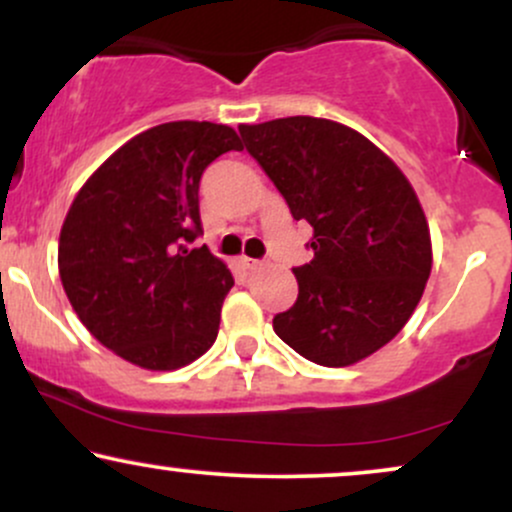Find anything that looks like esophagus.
I'll return each instance as SVG.
<instances>
[{
	"label": "esophagus",
	"instance_id": "esophagus-1",
	"mask_svg": "<svg viewBox=\"0 0 512 512\" xmlns=\"http://www.w3.org/2000/svg\"><path fill=\"white\" fill-rule=\"evenodd\" d=\"M240 262H243V267L248 269V272H255V269L262 267V262L260 260H252V257H243V260H240Z\"/></svg>",
	"mask_w": 512,
	"mask_h": 512
}]
</instances>
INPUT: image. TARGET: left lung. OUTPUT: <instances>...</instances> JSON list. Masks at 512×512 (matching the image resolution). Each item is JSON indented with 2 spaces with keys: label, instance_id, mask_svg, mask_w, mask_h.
Masks as SVG:
<instances>
[{
  "label": "left lung",
  "instance_id": "obj_1",
  "mask_svg": "<svg viewBox=\"0 0 512 512\" xmlns=\"http://www.w3.org/2000/svg\"><path fill=\"white\" fill-rule=\"evenodd\" d=\"M248 154L313 226V260L293 269L298 298L274 332L303 358L354 366L395 339L431 276V231L390 156L342 122L279 117L240 125Z\"/></svg>",
  "mask_w": 512,
  "mask_h": 512
}]
</instances>
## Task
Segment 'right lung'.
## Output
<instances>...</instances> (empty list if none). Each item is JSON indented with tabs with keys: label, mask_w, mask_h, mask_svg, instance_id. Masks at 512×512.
Here are the masks:
<instances>
[{
	"label": "right lung",
	"mask_w": 512,
	"mask_h": 512,
	"mask_svg": "<svg viewBox=\"0 0 512 512\" xmlns=\"http://www.w3.org/2000/svg\"><path fill=\"white\" fill-rule=\"evenodd\" d=\"M236 129L180 120L122 144L84 182L60 231V279L74 313L103 346L146 370H175L216 342L233 276L187 248L199 233V180Z\"/></svg>",
	"instance_id": "right-lung-1"
}]
</instances>
